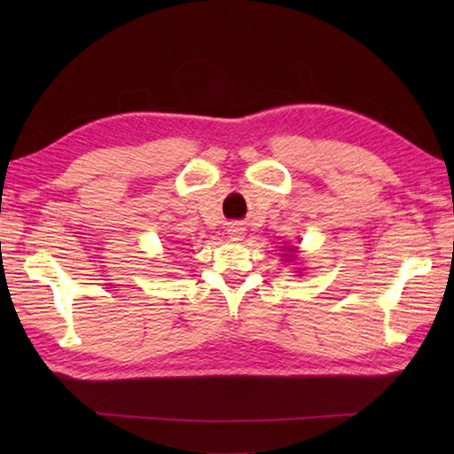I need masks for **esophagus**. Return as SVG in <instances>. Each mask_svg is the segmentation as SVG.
<instances>
[{"mask_svg": "<svg viewBox=\"0 0 454 454\" xmlns=\"http://www.w3.org/2000/svg\"><path fill=\"white\" fill-rule=\"evenodd\" d=\"M228 238L232 239V242H238V239H242L244 238V234H246V228L239 224V222H232V224L228 226Z\"/></svg>", "mask_w": 454, "mask_h": 454, "instance_id": "34e87169", "label": "esophagus"}]
</instances>
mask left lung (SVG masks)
I'll use <instances>...</instances> for the list:
<instances>
[{"label":"left lung","mask_w":454,"mask_h":454,"mask_svg":"<svg viewBox=\"0 0 454 454\" xmlns=\"http://www.w3.org/2000/svg\"><path fill=\"white\" fill-rule=\"evenodd\" d=\"M285 249H288V252H293L291 255H286V257L291 259V262H294V259H296V257H294V247H285Z\"/></svg>","instance_id":"obj_1"}]
</instances>
